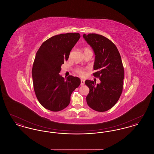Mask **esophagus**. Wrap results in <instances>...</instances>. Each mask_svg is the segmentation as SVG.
I'll return each mask as SVG.
<instances>
[{"mask_svg": "<svg viewBox=\"0 0 154 154\" xmlns=\"http://www.w3.org/2000/svg\"><path fill=\"white\" fill-rule=\"evenodd\" d=\"M85 84V80H81V85H84Z\"/></svg>", "mask_w": 154, "mask_h": 154, "instance_id": "1", "label": "esophagus"}]
</instances>
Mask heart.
Returning <instances> with one entry per match:
<instances>
[{
  "label": "heart",
  "instance_id": "1",
  "mask_svg": "<svg viewBox=\"0 0 154 154\" xmlns=\"http://www.w3.org/2000/svg\"><path fill=\"white\" fill-rule=\"evenodd\" d=\"M88 51H90V49L88 48L87 47H85V48H84V52ZM72 52H73V51L70 52V57L71 56V55L72 54ZM74 72H75V73L76 74H77L78 75L82 77L85 76L86 74H87V72H86L85 69L84 68H82V67H76L74 69Z\"/></svg>",
  "mask_w": 154,
  "mask_h": 154
}]
</instances>
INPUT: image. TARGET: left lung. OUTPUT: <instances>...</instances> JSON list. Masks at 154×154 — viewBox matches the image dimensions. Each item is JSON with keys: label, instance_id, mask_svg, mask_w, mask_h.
I'll use <instances>...</instances> for the list:
<instances>
[{"label": "left lung", "instance_id": "obj_1", "mask_svg": "<svg viewBox=\"0 0 154 154\" xmlns=\"http://www.w3.org/2000/svg\"><path fill=\"white\" fill-rule=\"evenodd\" d=\"M83 37L95 54L94 77L100 84L86 80L89 88L87 96L88 106L99 112L111 109L118 102L123 89L124 68L117 47L109 38L96 33L84 34Z\"/></svg>", "mask_w": 154, "mask_h": 154}]
</instances>
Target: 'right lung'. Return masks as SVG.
Returning a JSON list of instances; mask_svg holds the SVG:
<instances>
[{"label":"right lung","mask_w":154,"mask_h":154,"mask_svg":"<svg viewBox=\"0 0 154 154\" xmlns=\"http://www.w3.org/2000/svg\"><path fill=\"white\" fill-rule=\"evenodd\" d=\"M80 38L79 33L54 36L45 40L37 52L32 70L33 88L37 100L47 110L65 109L72 93L80 85L79 77L69 75L65 80L59 73Z\"/></svg>","instance_id":"obj_1"}]
</instances>
